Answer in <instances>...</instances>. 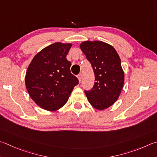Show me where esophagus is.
Returning <instances> with one entry per match:
<instances>
[{"label": "esophagus", "instance_id": "esophagus-1", "mask_svg": "<svg viewBox=\"0 0 157 157\" xmlns=\"http://www.w3.org/2000/svg\"><path fill=\"white\" fill-rule=\"evenodd\" d=\"M77 78H78L79 82L81 81V79H82V74H79L77 75Z\"/></svg>", "mask_w": 157, "mask_h": 157}]
</instances>
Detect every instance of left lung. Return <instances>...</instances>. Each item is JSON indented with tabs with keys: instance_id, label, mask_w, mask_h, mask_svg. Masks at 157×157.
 I'll use <instances>...</instances> for the list:
<instances>
[{
	"instance_id": "1",
	"label": "left lung",
	"mask_w": 157,
	"mask_h": 157,
	"mask_svg": "<svg viewBox=\"0 0 157 157\" xmlns=\"http://www.w3.org/2000/svg\"><path fill=\"white\" fill-rule=\"evenodd\" d=\"M80 48L95 76L92 88L85 93L94 108L103 110L116 102L123 89L124 72L120 57L113 47L102 41H85Z\"/></svg>"
}]
</instances>
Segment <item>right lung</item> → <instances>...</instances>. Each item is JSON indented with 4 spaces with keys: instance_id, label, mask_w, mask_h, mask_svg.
I'll return each mask as SVG.
<instances>
[{
    "instance_id": "right-lung-1",
    "label": "right lung",
    "mask_w": 157,
    "mask_h": 157,
    "mask_svg": "<svg viewBox=\"0 0 157 157\" xmlns=\"http://www.w3.org/2000/svg\"><path fill=\"white\" fill-rule=\"evenodd\" d=\"M71 44L55 43L36 55L27 68L25 85L30 97L41 108L60 109L68 101L78 80L71 73L66 56Z\"/></svg>"
}]
</instances>
